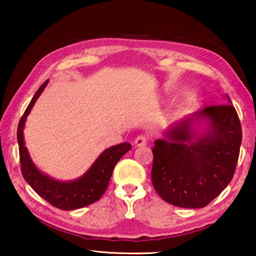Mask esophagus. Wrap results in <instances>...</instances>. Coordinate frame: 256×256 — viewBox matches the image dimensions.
<instances>
[{
	"instance_id": "34e87169",
	"label": "esophagus",
	"mask_w": 256,
	"mask_h": 256,
	"mask_svg": "<svg viewBox=\"0 0 256 256\" xmlns=\"http://www.w3.org/2000/svg\"><path fill=\"white\" fill-rule=\"evenodd\" d=\"M146 142H148V138H146L144 134H140V136H138L136 138V140H134V144H136V146H144L146 144Z\"/></svg>"
}]
</instances>
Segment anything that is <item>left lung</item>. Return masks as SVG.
I'll use <instances>...</instances> for the list:
<instances>
[{"label":"left lung","instance_id":"1","mask_svg":"<svg viewBox=\"0 0 256 256\" xmlns=\"http://www.w3.org/2000/svg\"><path fill=\"white\" fill-rule=\"evenodd\" d=\"M208 106L180 120L154 141L152 185L160 198L180 208L198 209L219 196L235 174L242 126L235 107ZM203 119L206 133L196 137L192 123Z\"/></svg>","mask_w":256,"mask_h":256}]
</instances>
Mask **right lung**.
Instances as JSON below:
<instances>
[{
  "mask_svg": "<svg viewBox=\"0 0 256 256\" xmlns=\"http://www.w3.org/2000/svg\"><path fill=\"white\" fill-rule=\"evenodd\" d=\"M47 82L48 80L45 81L34 94L18 125L16 138H18L19 144L21 172H22L26 182L32 186L34 192L50 204L58 208L60 210L80 209V208L92 204L94 202L98 201L102 196L110 184L115 164L123 157V154L131 150L132 146L128 142H123V144L112 146L106 149L96 159L89 170L76 180L60 182L42 174L32 162L28 150L24 146V128L27 116L32 110L34 104L36 102L42 90L45 89Z\"/></svg>",
  "mask_w": 256,
  "mask_h": 256,
  "instance_id": "right-lung-1",
  "label": "right lung"
}]
</instances>
